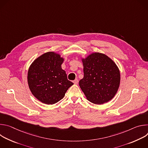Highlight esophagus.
Masks as SVG:
<instances>
[{
    "label": "esophagus",
    "instance_id": "obj_1",
    "mask_svg": "<svg viewBox=\"0 0 148 148\" xmlns=\"http://www.w3.org/2000/svg\"><path fill=\"white\" fill-rule=\"evenodd\" d=\"M73 82L74 84H77L78 83V79H75V80L73 81Z\"/></svg>",
    "mask_w": 148,
    "mask_h": 148
}]
</instances>
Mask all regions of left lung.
Segmentation results:
<instances>
[{
  "mask_svg": "<svg viewBox=\"0 0 148 148\" xmlns=\"http://www.w3.org/2000/svg\"><path fill=\"white\" fill-rule=\"evenodd\" d=\"M84 77L79 86L87 99L95 104L111 100L120 84V72L114 61L100 53H93L82 58Z\"/></svg>",
  "mask_w": 148,
  "mask_h": 148,
  "instance_id": "obj_1",
  "label": "left lung"
}]
</instances>
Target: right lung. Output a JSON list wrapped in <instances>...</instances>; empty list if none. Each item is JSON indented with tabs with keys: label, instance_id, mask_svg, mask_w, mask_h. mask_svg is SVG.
Wrapping results in <instances>:
<instances>
[{
	"label": "right lung",
	"instance_id": "add662e5",
	"mask_svg": "<svg viewBox=\"0 0 148 148\" xmlns=\"http://www.w3.org/2000/svg\"><path fill=\"white\" fill-rule=\"evenodd\" d=\"M64 58L54 52L37 58L30 65L27 82L32 94L40 102L50 105L60 101L73 83L61 68Z\"/></svg>",
	"mask_w": 148,
	"mask_h": 148
}]
</instances>
